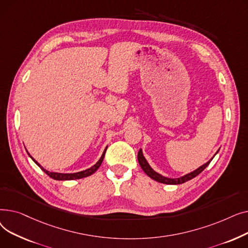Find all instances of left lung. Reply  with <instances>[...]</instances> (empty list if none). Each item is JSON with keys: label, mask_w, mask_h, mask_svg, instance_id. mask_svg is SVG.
Listing matches in <instances>:
<instances>
[{"label": "left lung", "mask_w": 248, "mask_h": 248, "mask_svg": "<svg viewBox=\"0 0 248 248\" xmlns=\"http://www.w3.org/2000/svg\"><path fill=\"white\" fill-rule=\"evenodd\" d=\"M217 153H218V151H217ZM216 153V154H217ZM215 154V155H216ZM215 155H214V157H215ZM213 157V158H214ZM212 158V159H213ZM212 159L211 160H209L208 161L207 163H205L204 165H202L201 167H199L198 169H196V170L195 171H193V172H191V173H189V174H187V175H185V176H183V177H180V178H176V179H172V178H167V177H164V176H162V175H160L159 173H157L155 171H154L153 169H152V167L149 165V163L147 162V160L145 159V157H144V155H142V151H141V149L139 151V153H138V160H139V164H140V166L141 167V169H142V171H144L150 178H152L153 180H155V181H157V182H160V183H163V184H169V185H178V184H183V183H185V182H187V181H189V180H191V179H193V178H195L196 176H198L204 169L210 164V162L212 161Z\"/></svg>", "instance_id": "8db88e82"}]
</instances>
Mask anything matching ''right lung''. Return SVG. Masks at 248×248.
Returning <instances> with one entry per match:
<instances>
[{
	"instance_id": "add662e5",
	"label": "right lung",
	"mask_w": 248,
	"mask_h": 248,
	"mask_svg": "<svg viewBox=\"0 0 248 248\" xmlns=\"http://www.w3.org/2000/svg\"><path fill=\"white\" fill-rule=\"evenodd\" d=\"M107 149H108V148H107ZM107 149L103 151V153H102V155H101L100 159L98 160V162H97L95 165H93V167L89 168V169H86V170H84V171L77 172V173H73V174H63V173L49 172V171L45 170V169H44L40 164H39L36 160H34V159L31 157L29 153H28V155H30V158L35 162V164H37V166L40 167L41 170H42L43 172H45V173H46L50 178L54 179V180H58V181H66V180H76V179H81V178H85V177H88V176H90V175H93V174L97 170V169L100 167V165H101V163H102V161H103V158H104V155H106Z\"/></svg>"
}]
</instances>
